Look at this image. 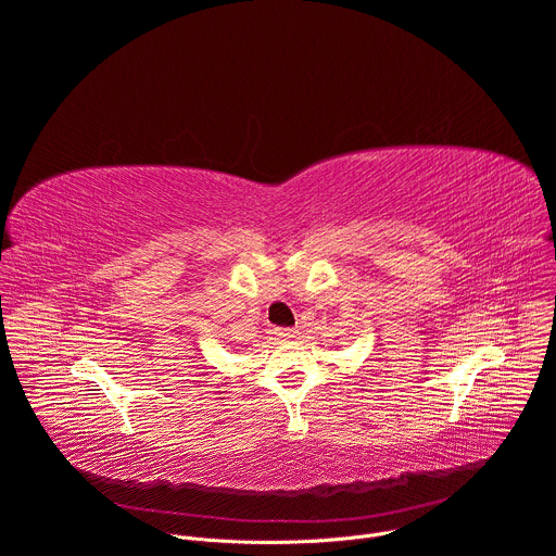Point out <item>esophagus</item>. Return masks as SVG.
Listing matches in <instances>:
<instances>
[{"label": "esophagus", "instance_id": "1", "mask_svg": "<svg viewBox=\"0 0 556 556\" xmlns=\"http://www.w3.org/2000/svg\"><path fill=\"white\" fill-rule=\"evenodd\" d=\"M275 334H277L279 339H294V337H296V330H292V328H277Z\"/></svg>", "mask_w": 556, "mask_h": 556}]
</instances>
